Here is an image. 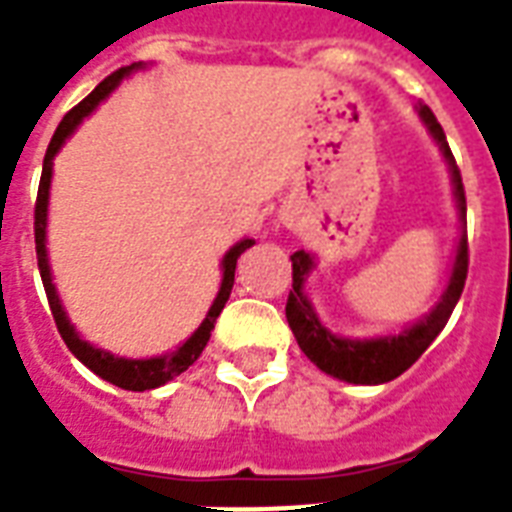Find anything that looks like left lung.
Listing matches in <instances>:
<instances>
[{
  "label": "left lung",
  "instance_id": "1",
  "mask_svg": "<svg viewBox=\"0 0 512 512\" xmlns=\"http://www.w3.org/2000/svg\"><path fill=\"white\" fill-rule=\"evenodd\" d=\"M414 111L444 156L446 170L452 177L457 220H460V236H457V247H454L452 268H449L438 303L425 316L406 324L401 332H385V335L374 337L340 335L321 319L316 305L305 292L311 273L319 268V257L313 252H305V249H297L292 255V292H289L287 300L289 329H292L300 350L319 366L321 372L335 377V380L350 382V385H382V382L396 380L398 374H404L428 350L430 342L441 335V329L446 327V321L452 316L454 305L460 300L465 279H468V204H465L460 170H457L444 130H441L433 111L428 106H417Z\"/></svg>",
  "mask_w": 512,
  "mask_h": 512
}]
</instances>
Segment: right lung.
Here are the masks:
<instances>
[{
	"mask_svg": "<svg viewBox=\"0 0 512 512\" xmlns=\"http://www.w3.org/2000/svg\"><path fill=\"white\" fill-rule=\"evenodd\" d=\"M148 68V63H132L127 68H119L116 74H111L108 79L95 87V90L87 95V98L79 103L76 108H71L66 116H63V122L58 124V130L52 135L50 148H47V154H44V164H42V180H39V193H36V209H34V236H36V260H39V273H42V284L44 292H47V300H50V311L55 316V324H58V332L63 337V342L68 345V350L74 353L79 361H82L90 372H95L100 380L111 382L116 388L124 390H135V393H143V390H154L167 385L170 380H175L177 374H183L188 366L201 356V350L207 348L209 335H212V329H215L217 316L223 313L225 303H228V297H231L233 289V273H236V263H239L241 252H247L255 241L244 236L241 241H236L228 252L220 260V273H223V279H220V287H217V295L209 305L207 316L201 319V324L193 329L191 335L185 337L177 348L167 350L162 356H151V358H127V356H116L111 350L98 348V345H92L90 340H84L79 335V329L71 324L68 319V311L63 300L58 295V287H55V279H52V265H50V255H47V215H50V188H52V164H55V156L60 154V148L66 146V140L74 135L87 116H92L100 108V103H106L111 98V92H116V87L124 82V79H130L135 71H143Z\"/></svg>",
	"mask_w": 512,
	"mask_h": 512,
	"instance_id": "add662e5",
	"label": "right lung"
}]
</instances>
